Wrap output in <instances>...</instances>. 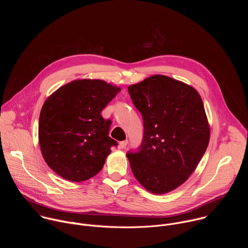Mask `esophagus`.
I'll list each match as a JSON object with an SVG mask.
<instances>
[{"label":"esophagus","instance_id":"obj_1","mask_svg":"<svg viewBox=\"0 0 248 248\" xmlns=\"http://www.w3.org/2000/svg\"><path fill=\"white\" fill-rule=\"evenodd\" d=\"M127 142H128L127 140H124V141H121V142L119 143V147H120V148H122V149L125 148V146L127 145Z\"/></svg>","mask_w":248,"mask_h":248}]
</instances>
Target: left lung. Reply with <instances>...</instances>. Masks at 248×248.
<instances>
[{
    "label": "left lung",
    "instance_id": "left-lung-1",
    "mask_svg": "<svg viewBox=\"0 0 248 248\" xmlns=\"http://www.w3.org/2000/svg\"><path fill=\"white\" fill-rule=\"evenodd\" d=\"M127 89L144 124L138 152L126 154L131 170L148 191L168 193L189 178L209 144L202 99L192 86L161 75Z\"/></svg>",
    "mask_w": 248,
    "mask_h": 248
}]
</instances>
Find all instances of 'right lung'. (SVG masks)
Segmentation results:
<instances>
[{
    "label": "right lung",
    "mask_w": 248,
    "mask_h": 248,
    "mask_svg": "<svg viewBox=\"0 0 248 248\" xmlns=\"http://www.w3.org/2000/svg\"><path fill=\"white\" fill-rule=\"evenodd\" d=\"M120 87L101 79H78L45 101L39 117V145L47 165L62 179L80 183L103 168L117 141L102 110Z\"/></svg>",
    "instance_id": "obj_1"
}]
</instances>
